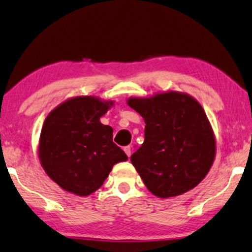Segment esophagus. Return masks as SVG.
<instances>
[{
  "label": "esophagus",
  "instance_id": "34e87169",
  "mask_svg": "<svg viewBox=\"0 0 252 252\" xmlns=\"http://www.w3.org/2000/svg\"><path fill=\"white\" fill-rule=\"evenodd\" d=\"M124 152H126V156H128V157H130V156H131V152H132V151H131V146H126V147H124Z\"/></svg>",
  "mask_w": 252,
  "mask_h": 252
}]
</instances>
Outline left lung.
<instances>
[{
	"label": "left lung",
	"mask_w": 252,
	"mask_h": 252,
	"mask_svg": "<svg viewBox=\"0 0 252 252\" xmlns=\"http://www.w3.org/2000/svg\"><path fill=\"white\" fill-rule=\"evenodd\" d=\"M128 105L146 124L144 143L130 160L147 189L168 198L196 187L216 156V140L202 106L179 92L131 98Z\"/></svg>",
	"instance_id": "1"
}]
</instances>
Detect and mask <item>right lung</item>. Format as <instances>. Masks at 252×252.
I'll return each instance as SVG.
<instances>
[{"label": "right lung", "instance_id": "obj_1", "mask_svg": "<svg viewBox=\"0 0 252 252\" xmlns=\"http://www.w3.org/2000/svg\"><path fill=\"white\" fill-rule=\"evenodd\" d=\"M112 105L94 96H77L47 116L39 157L45 172L62 189L78 196L91 194L115 163L128 159L113 142L112 126L100 122Z\"/></svg>", "mask_w": 252, "mask_h": 252}]
</instances>
